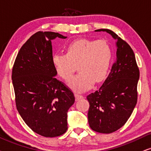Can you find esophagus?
Listing matches in <instances>:
<instances>
[{
	"mask_svg": "<svg viewBox=\"0 0 151 151\" xmlns=\"http://www.w3.org/2000/svg\"><path fill=\"white\" fill-rule=\"evenodd\" d=\"M74 95H75V98H76V100H77V101L80 100H81V99L83 98V97L82 96V95H81L75 94Z\"/></svg>",
	"mask_w": 151,
	"mask_h": 151,
	"instance_id": "esophagus-1",
	"label": "esophagus"
}]
</instances>
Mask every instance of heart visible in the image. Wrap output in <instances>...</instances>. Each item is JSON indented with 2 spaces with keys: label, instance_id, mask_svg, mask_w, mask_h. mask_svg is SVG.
Here are the masks:
<instances>
[{
  "label": "heart",
  "instance_id": "b5f03b06",
  "mask_svg": "<svg viewBox=\"0 0 151 151\" xmlns=\"http://www.w3.org/2000/svg\"><path fill=\"white\" fill-rule=\"evenodd\" d=\"M111 58V49L106 41L81 38L68 45L66 54L53 55L52 63L58 75L66 81L78 65L79 74L70 79L68 85L75 92L82 93L91 88L95 82L106 79Z\"/></svg>",
  "mask_w": 151,
  "mask_h": 151
}]
</instances>
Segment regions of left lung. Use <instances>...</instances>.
Here are the masks:
<instances>
[{
  "label": "left lung",
  "instance_id": "8db88e82",
  "mask_svg": "<svg viewBox=\"0 0 151 151\" xmlns=\"http://www.w3.org/2000/svg\"><path fill=\"white\" fill-rule=\"evenodd\" d=\"M95 31L110 34L117 49L116 62L107 78L98 91L87 96L90 127L98 132L109 134L125 125L136 106L139 70L134 53L126 42L111 30Z\"/></svg>",
  "mask_w": 151,
  "mask_h": 151
}]
</instances>
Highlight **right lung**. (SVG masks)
I'll return each mask as SVG.
<instances>
[{
  "mask_svg": "<svg viewBox=\"0 0 151 151\" xmlns=\"http://www.w3.org/2000/svg\"><path fill=\"white\" fill-rule=\"evenodd\" d=\"M67 37L39 31L20 49L12 68L16 106L26 125L45 137L62 135L68 129V111L73 93L56 79L51 40Z\"/></svg>",
  "mask_w": 151,
  "mask_h": 151,
  "instance_id": "obj_1",
  "label": "right lung"
}]
</instances>
